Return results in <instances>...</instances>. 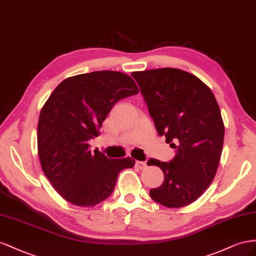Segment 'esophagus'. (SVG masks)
<instances>
[{
  "instance_id": "34e87169",
  "label": "esophagus",
  "mask_w": 256,
  "mask_h": 256,
  "mask_svg": "<svg viewBox=\"0 0 256 256\" xmlns=\"http://www.w3.org/2000/svg\"><path fill=\"white\" fill-rule=\"evenodd\" d=\"M135 166L140 170H144L147 167V164H146V162H142V160H136Z\"/></svg>"
}]
</instances>
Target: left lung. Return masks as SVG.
<instances>
[{
	"instance_id": "left-lung-1",
	"label": "left lung",
	"mask_w": 256,
	"mask_h": 256,
	"mask_svg": "<svg viewBox=\"0 0 256 256\" xmlns=\"http://www.w3.org/2000/svg\"><path fill=\"white\" fill-rule=\"evenodd\" d=\"M158 135L176 149L170 162L149 158L164 172L151 198L168 208L195 202L212 182L220 162L224 124L218 102L200 79L177 68L134 72Z\"/></svg>"
}]
</instances>
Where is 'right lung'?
<instances>
[{
  "label": "right lung",
  "instance_id": "1",
  "mask_svg": "<svg viewBox=\"0 0 256 256\" xmlns=\"http://www.w3.org/2000/svg\"><path fill=\"white\" fill-rule=\"evenodd\" d=\"M140 92L120 72L98 70L66 78L44 105L38 126L42 168L64 200L93 207L112 193L118 174L132 168L130 158H108L89 140L116 102Z\"/></svg>",
  "mask_w": 256,
  "mask_h": 256
}]
</instances>
